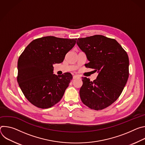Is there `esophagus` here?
Masks as SVG:
<instances>
[{
	"instance_id": "esophagus-1",
	"label": "esophagus",
	"mask_w": 145,
	"mask_h": 145,
	"mask_svg": "<svg viewBox=\"0 0 145 145\" xmlns=\"http://www.w3.org/2000/svg\"><path fill=\"white\" fill-rule=\"evenodd\" d=\"M79 77H80L79 76H78V75H77V74H74V75H73V78L74 79L78 78H79Z\"/></svg>"
}]
</instances>
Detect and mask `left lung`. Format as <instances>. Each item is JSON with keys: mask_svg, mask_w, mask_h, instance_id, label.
Instances as JSON below:
<instances>
[{"mask_svg": "<svg viewBox=\"0 0 145 145\" xmlns=\"http://www.w3.org/2000/svg\"><path fill=\"white\" fill-rule=\"evenodd\" d=\"M77 44L89 61L86 67L98 73L93 82L82 77L81 100L92 110L104 109L118 99L127 83L128 55L115 39L101 35L78 38Z\"/></svg>", "mask_w": 145, "mask_h": 145, "instance_id": "8db88e82", "label": "left lung"}]
</instances>
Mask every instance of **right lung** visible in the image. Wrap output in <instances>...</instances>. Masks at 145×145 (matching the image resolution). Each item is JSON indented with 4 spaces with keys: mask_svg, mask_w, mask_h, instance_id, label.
Returning a JSON list of instances; mask_svg holds the SVG:
<instances>
[{
    "mask_svg": "<svg viewBox=\"0 0 145 145\" xmlns=\"http://www.w3.org/2000/svg\"><path fill=\"white\" fill-rule=\"evenodd\" d=\"M77 38L47 36L33 40L18 61L17 81L26 99L40 108H50L59 101L72 75L53 74V65L63 62Z\"/></svg>",
    "mask_w": 145,
    "mask_h": 145,
    "instance_id": "add662e5",
    "label": "right lung"
}]
</instances>
